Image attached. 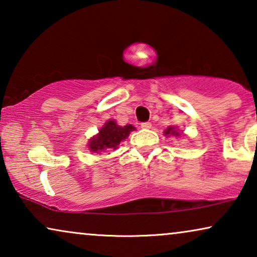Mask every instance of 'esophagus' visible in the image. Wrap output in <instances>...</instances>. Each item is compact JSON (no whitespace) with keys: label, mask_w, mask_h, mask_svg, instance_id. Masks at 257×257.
Returning a JSON list of instances; mask_svg holds the SVG:
<instances>
[{"label":"esophagus","mask_w":257,"mask_h":257,"mask_svg":"<svg viewBox=\"0 0 257 257\" xmlns=\"http://www.w3.org/2000/svg\"><path fill=\"white\" fill-rule=\"evenodd\" d=\"M140 126H142L143 128H151V126H152V124H151L150 121H145V122H142V124H140Z\"/></svg>","instance_id":"1"}]
</instances>
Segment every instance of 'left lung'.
Returning a JSON list of instances; mask_svg holds the SVG:
<instances>
[{
    "label": "left lung",
    "instance_id": "1",
    "mask_svg": "<svg viewBox=\"0 0 257 257\" xmlns=\"http://www.w3.org/2000/svg\"><path fill=\"white\" fill-rule=\"evenodd\" d=\"M178 136L179 132H177V130H175L173 126H170V127H167L165 130V136Z\"/></svg>",
    "mask_w": 257,
    "mask_h": 257
}]
</instances>
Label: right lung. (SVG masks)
I'll return each instance as SVG.
<instances>
[{"instance_id": "1", "label": "right lung", "mask_w": 257, "mask_h": 257, "mask_svg": "<svg viewBox=\"0 0 257 257\" xmlns=\"http://www.w3.org/2000/svg\"><path fill=\"white\" fill-rule=\"evenodd\" d=\"M136 130L132 125L119 126L113 120H108L105 122V125L100 128L97 137L91 139L89 144V149L91 152H100L103 150L115 149L117 145L120 144L121 140L126 139L130 135V132Z\"/></svg>"}]
</instances>
